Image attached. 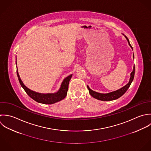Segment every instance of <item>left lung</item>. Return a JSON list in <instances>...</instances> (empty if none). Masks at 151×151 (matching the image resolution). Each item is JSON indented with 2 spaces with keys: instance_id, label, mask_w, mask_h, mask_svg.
I'll return each mask as SVG.
<instances>
[{
  "instance_id": "obj_1",
  "label": "left lung",
  "mask_w": 151,
  "mask_h": 151,
  "mask_svg": "<svg viewBox=\"0 0 151 151\" xmlns=\"http://www.w3.org/2000/svg\"><path fill=\"white\" fill-rule=\"evenodd\" d=\"M124 35V34H123ZM125 37L126 38V39L128 41V44L131 47V48L132 49V46L131 45L129 40L128 38L125 35ZM133 58H134V56L133 54ZM134 74H135V66H134L133 68V70L132 72L131 73V77L129 79V82L124 87L121 88L120 89L117 90V91H114L110 93H97L96 91H92L89 88V86H87L88 89L89 91V93L91 94V96L92 97H93L94 98L99 100H102V101H111V100H114L116 99H119V97H120L121 96H122L125 92L126 91L128 90V89L129 88L132 82L133 81L134 78Z\"/></svg>"
}]
</instances>
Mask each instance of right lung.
Masks as SVG:
<instances>
[{
  "label": "right lung",
  "mask_w": 151,
  "mask_h": 151,
  "mask_svg": "<svg viewBox=\"0 0 151 151\" xmlns=\"http://www.w3.org/2000/svg\"><path fill=\"white\" fill-rule=\"evenodd\" d=\"M17 74L19 82L22 87L24 89V90L31 98L38 103L46 104H54L55 103H57L58 101L62 100L66 97L67 94V91L68 90L69 83L72 76V75H70L64 79V80L63 81L60 85V89L57 92L54 93L44 94V93H40L34 91L29 89L28 88H27L22 81L20 78V76L19 75L17 69Z\"/></svg>",
  "instance_id": "obj_1"
}]
</instances>
